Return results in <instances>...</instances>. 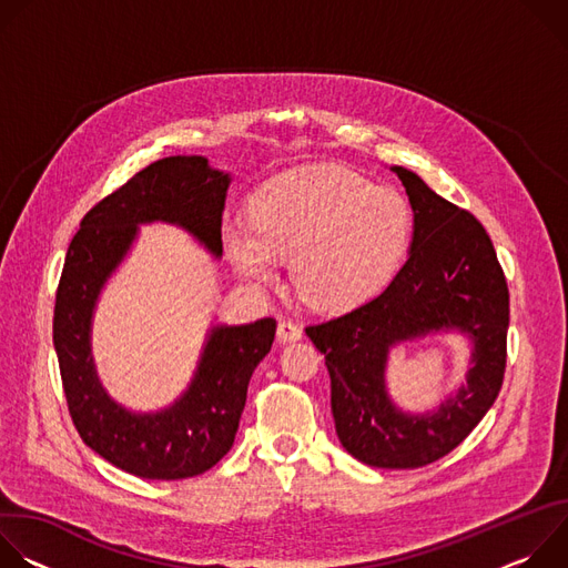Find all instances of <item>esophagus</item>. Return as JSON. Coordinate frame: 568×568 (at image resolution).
Instances as JSON below:
<instances>
[{
  "label": "esophagus",
  "instance_id": "1",
  "mask_svg": "<svg viewBox=\"0 0 568 568\" xmlns=\"http://www.w3.org/2000/svg\"><path fill=\"white\" fill-rule=\"evenodd\" d=\"M276 337L281 342H298L303 337V331L292 321H281L278 323V331H276Z\"/></svg>",
  "mask_w": 568,
  "mask_h": 568
}]
</instances>
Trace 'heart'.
I'll list each match as a JSON object with an SVG mask.
<instances>
[{
  "instance_id": "1",
  "label": "heart",
  "mask_w": 568,
  "mask_h": 568,
  "mask_svg": "<svg viewBox=\"0 0 568 568\" xmlns=\"http://www.w3.org/2000/svg\"><path fill=\"white\" fill-rule=\"evenodd\" d=\"M412 209L399 193L362 175L314 164L285 171L252 197L250 222L220 229L222 252L240 281L274 287L281 261L307 305L348 312L375 298L409 252Z\"/></svg>"
}]
</instances>
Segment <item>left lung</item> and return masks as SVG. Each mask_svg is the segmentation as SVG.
<instances>
[{"label": "left lung", "mask_w": 568, "mask_h": 568, "mask_svg": "<svg viewBox=\"0 0 568 568\" xmlns=\"http://www.w3.org/2000/svg\"><path fill=\"white\" fill-rule=\"evenodd\" d=\"M407 191L414 233L407 263L373 301L305 335L326 355L331 407L344 449L371 467L429 465L480 423L506 368L508 285L480 222L436 195L416 173L390 166ZM436 334L470 344L466 382L427 413H404L385 384L395 345Z\"/></svg>", "instance_id": "obj_1"}]
</instances>
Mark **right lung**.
<instances>
[{
	"label": "right lung",
	"mask_w": 568,
	"mask_h": 568,
	"mask_svg": "<svg viewBox=\"0 0 568 568\" xmlns=\"http://www.w3.org/2000/svg\"><path fill=\"white\" fill-rule=\"evenodd\" d=\"M231 180V173L213 169L202 154L159 159L97 204L67 250L55 294L53 346L69 414L90 449L141 478L197 476L231 449L252 373L272 348L276 321L211 323L180 397L156 412H134L114 399L99 377L92 353L97 305L145 224L178 226L220 261Z\"/></svg>",
	"instance_id": "add662e5"
}]
</instances>
